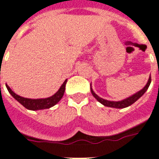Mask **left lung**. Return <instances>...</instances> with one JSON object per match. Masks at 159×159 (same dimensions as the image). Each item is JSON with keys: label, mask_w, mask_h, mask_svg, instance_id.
Instances as JSON below:
<instances>
[{"label": "left lung", "mask_w": 159, "mask_h": 159, "mask_svg": "<svg viewBox=\"0 0 159 159\" xmlns=\"http://www.w3.org/2000/svg\"><path fill=\"white\" fill-rule=\"evenodd\" d=\"M151 83V77L149 76V78H148V81L147 82V84L145 85V87H143V89L140 90L139 92H136L135 94H134L133 96L126 98V99H124L122 101H120V102H111V101H107V100H105L102 97H98L92 90V87H91V92H92V96L96 98V99L100 102L102 103V105H104L105 106H108V107H112V108H118V109H122V108H125V107H128V106H131V105L134 103V102L140 98L142 96H143L145 92L148 90V87Z\"/></svg>", "instance_id": "obj_1"}]
</instances>
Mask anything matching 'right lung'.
Segmentation results:
<instances>
[{
  "label": "right lung",
  "instance_id": "obj_1",
  "mask_svg": "<svg viewBox=\"0 0 159 159\" xmlns=\"http://www.w3.org/2000/svg\"><path fill=\"white\" fill-rule=\"evenodd\" d=\"M67 80L66 79L64 82L62 83V86L60 87L56 93L53 95L52 97H48V98H43V99H29V98H25L20 96H18L10 88L8 85L6 84V88L10 92V94L15 98V99L20 103L23 106H25L26 109L31 110V111H38V110H43V109H48L55 106L57 102H59L60 100L62 99L63 97L65 92V87H66V83H67Z\"/></svg>",
  "mask_w": 159,
  "mask_h": 159
}]
</instances>
